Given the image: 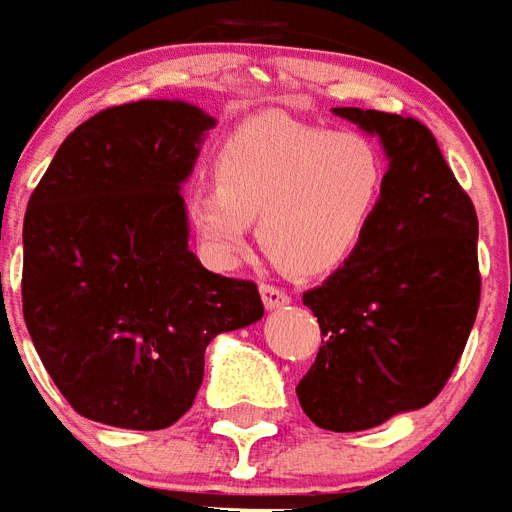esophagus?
<instances>
[{"instance_id": "34e87169", "label": "esophagus", "mask_w": 512, "mask_h": 512, "mask_svg": "<svg viewBox=\"0 0 512 512\" xmlns=\"http://www.w3.org/2000/svg\"><path fill=\"white\" fill-rule=\"evenodd\" d=\"M259 292H262L264 306L270 308V311H275V308H281L289 303V295H286L284 289H278V286L273 284H262L259 286Z\"/></svg>"}]
</instances>
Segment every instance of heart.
<instances>
[{
  "mask_svg": "<svg viewBox=\"0 0 512 512\" xmlns=\"http://www.w3.org/2000/svg\"><path fill=\"white\" fill-rule=\"evenodd\" d=\"M386 184L389 162L369 134L270 115L228 137L217 181L190 192V217L204 253L220 267L242 256L259 220V239L275 262L314 278L361 250Z\"/></svg>",
  "mask_w": 512,
  "mask_h": 512,
  "instance_id": "b5f03b06",
  "label": "heart"
}]
</instances>
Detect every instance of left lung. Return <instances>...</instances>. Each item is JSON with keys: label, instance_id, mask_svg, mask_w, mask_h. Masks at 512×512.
<instances>
[{"label": "left lung", "instance_id": "1", "mask_svg": "<svg viewBox=\"0 0 512 512\" xmlns=\"http://www.w3.org/2000/svg\"><path fill=\"white\" fill-rule=\"evenodd\" d=\"M333 112L378 137L389 184L361 250L303 295L325 342L297 400L322 430L355 433L424 408L452 375L480 306L477 212L424 123Z\"/></svg>", "mask_w": 512, "mask_h": 512}]
</instances>
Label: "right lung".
<instances>
[{"instance_id":"right-lung-1","label":"right lung","mask_w":512,"mask_h":512,"mask_svg":"<svg viewBox=\"0 0 512 512\" xmlns=\"http://www.w3.org/2000/svg\"><path fill=\"white\" fill-rule=\"evenodd\" d=\"M215 118L179 99L107 107L57 148L24 215V322L85 419L162 430L190 411L206 344L262 320L253 281L190 250L184 181Z\"/></svg>"}]
</instances>
